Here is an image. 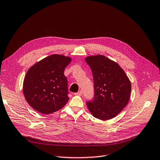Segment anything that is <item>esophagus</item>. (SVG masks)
Wrapping results in <instances>:
<instances>
[{"label":"esophagus","mask_w":160,"mask_h":160,"mask_svg":"<svg viewBox=\"0 0 160 160\" xmlns=\"http://www.w3.org/2000/svg\"><path fill=\"white\" fill-rule=\"evenodd\" d=\"M82 91H79L77 93H74V95H82Z\"/></svg>","instance_id":"34e87169"}]
</instances>
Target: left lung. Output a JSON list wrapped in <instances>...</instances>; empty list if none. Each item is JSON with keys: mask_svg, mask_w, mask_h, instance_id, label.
I'll return each mask as SVG.
<instances>
[{"mask_svg": "<svg viewBox=\"0 0 160 160\" xmlns=\"http://www.w3.org/2000/svg\"><path fill=\"white\" fill-rule=\"evenodd\" d=\"M92 71L94 97L86 102L92 114L99 120L112 119L128 103L131 82L120 65L102 55L85 59Z\"/></svg>", "mask_w": 160, "mask_h": 160, "instance_id": "1", "label": "left lung"}]
</instances>
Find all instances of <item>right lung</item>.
Here are the masks:
<instances>
[{"label":"right lung","instance_id":"add662e5","mask_svg":"<svg viewBox=\"0 0 160 160\" xmlns=\"http://www.w3.org/2000/svg\"><path fill=\"white\" fill-rule=\"evenodd\" d=\"M71 59L53 54L37 62L27 71L23 92L29 105L38 112L49 114L68 102V82L64 75Z\"/></svg>","mask_w":160,"mask_h":160}]
</instances>
